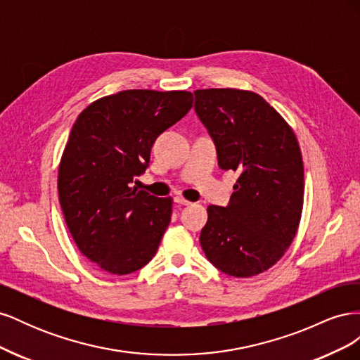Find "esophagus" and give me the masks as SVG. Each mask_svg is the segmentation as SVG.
<instances>
[{
  "label": "esophagus",
  "mask_w": 360,
  "mask_h": 360,
  "mask_svg": "<svg viewBox=\"0 0 360 360\" xmlns=\"http://www.w3.org/2000/svg\"><path fill=\"white\" fill-rule=\"evenodd\" d=\"M174 201H176V202L180 204V205H189V204H191V201L184 200L183 197H176V198H174Z\"/></svg>",
  "instance_id": "1"
}]
</instances>
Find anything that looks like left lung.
Here are the masks:
<instances>
[{
    "label": "left lung",
    "instance_id": "obj_1",
    "mask_svg": "<svg viewBox=\"0 0 360 360\" xmlns=\"http://www.w3.org/2000/svg\"><path fill=\"white\" fill-rule=\"evenodd\" d=\"M193 94L217 163L240 174L230 204L207 207L201 248L226 275H259L282 258L299 228L304 181L297 138L254 91L207 89Z\"/></svg>",
    "mask_w": 360,
    "mask_h": 360
}]
</instances>
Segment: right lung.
<instances>
[{"label": "right lung", "instance_id": "obj_1", "mask_svg": "<svg viewBox=\"0 0 360 360\" xmlns=\"http://www.w3.org/2000/svg\"><path fill=\"white\" fill-rule=\"evenodd\" d=\"M189 91L124 90L78 115L58 168L60 205L76 246L112 275L155 257L172 198L130 188L148 167L156 138L189 112Z\"/></svg>", "mask_w": 360, "mask_h": 360}]
</instances>
